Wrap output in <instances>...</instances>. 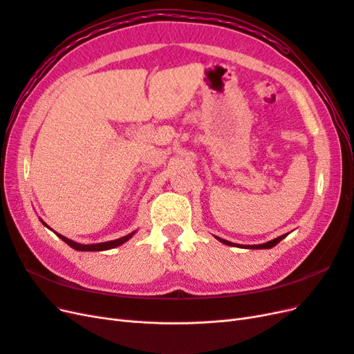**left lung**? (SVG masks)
<instances>
[{
    "mask_svg": "<svg viewBox=\"0 0 354 354\" xmlns=\"http://www.w3.org/2000/svg\"><path fill=\"white\" fill-rule=\"evenodd\" d=\"M286 236V234H282V236H279V238H276V239H273V241H269V242H266V243H261V245H246L245 248H251V250H267V248H272V246H274L276 243H279L283 238ZM220 242H223V243H226V245H234V243H232V242H229V241H224V239H221V238H217ZM239 246V245H238Z\"/></svg>",
    "mask_w": 354,
    "mask_h": 354,
    "instance_id": "left-lung-1",
    "label": "left lung"
}]
</instances>
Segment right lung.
<instances>
[{"instance_id": "1", "label": "right lung", "mask_w": 354, "mask_h": 354, "mask_svg": "<svg viewBox=\"0 0 354 354\" xmlns=\"http://www.w3.org/2000/svg\"><path fill=\"white\" fill-rule=\"evenodd\" d=\"M134 234V232L133 233H130V234H127V236H122V238H120V239H115V241H109V242H100V243H90V245H82V243H77V242H73V241H71V239H68V238H65V236H62V234H59L57 233V236L62 239V241H65L69 246H72L73 250H77V251H104V250H111V248H115V246H120V245H122L124 242H127L128 239H130L131 236Z\"/></svg>"}]
</instances>
